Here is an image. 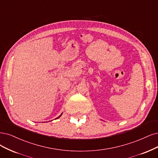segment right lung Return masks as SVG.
<instances>
[{"label":"right lung","instance_id":"1","mask_svg":"<svg viewBox=\"0 0 158 158\" xmlns=\"http://www.w3.org/2000/svg\"><path fill=\"white\" fill-rule=\"evenodd\" d=\"M62 114H60V115L59 116H58V117H57V118H55V119H57V118H60V116H62Z\"/></svg>","mask_w":158,"mask_h":158}]
</instances>
